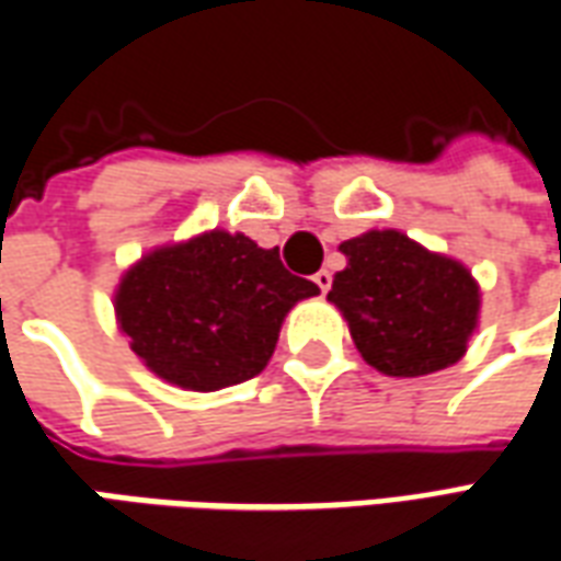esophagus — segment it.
<instances>
[{
	"instance_id": "esophagus-1",
	"label": "esophagus",
	"mask_w": 561,
	"mask_h": 561,
	"mask_svg": "<svg viewBox=\"0 0 561 561\" xmlns=\"http://www.w3.org/2000/svg\"><path fill=\"white\" fill-rule=\"evenodd\" d=\"M314 285L321 288V294H327L330 291V285H333V273H330V270H318V273H314Z\"/></svg>"
}]
</instances>
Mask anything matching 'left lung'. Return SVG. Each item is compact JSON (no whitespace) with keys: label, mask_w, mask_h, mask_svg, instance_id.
<instances>
[{"label":"left lung","mask_w":561,"mask_h":561,"mask_svg":"<svg viewBox=\"0 0 561 561\" xmlns=\"http://www.w3.org/2000/svg\"><path fill=\"white\" fill-rule=\"evenodd\" d=\"M347 267L335 273L333 300L356 351L389 377H419L458 363L479 318V285L463 264L401 234L368 231L344 240Z\"/></svg>","instance_id":"left-lung-1"}]
</instances>
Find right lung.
<instances>
[{
    "mask_svg": "<svg viewBox=\"0 0 561 561\" xmlns=\"http://www.w3.org/2000/svg\"><path fill=\"white\" fill-rule=\"evenodd\" d=\"M318 291L285 270L279 249L207 231L127 270L115 312L153 375L214 392L259 375L279 342L282 318Z\"/></svg>",
    "mask_w": 561,
    "mask_h": 561,
    "instance_id": "1",
    "label": "right lung"
}]
</instances>
